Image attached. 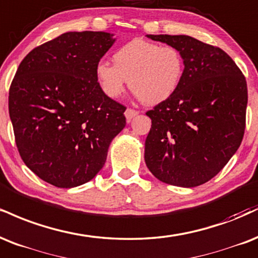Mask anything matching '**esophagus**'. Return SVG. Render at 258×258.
Returning a JSON list of instances; mask_svg holds the SVG:
<instances>
[{
  "instance_id": "esophagus-1",
  "label": "esophagus",
  "mask_w": 258,
  "mask_h": 258,
  "mask_svg": "<svg viewBox=\"0 0 258 258\" xmlns=\"http://www.w3.org/2000/svg\"><path fill=\"white\" fill-rule=\"evenodd\" d=\"M138 113L139 111L138 110H136V109H132V108H127V109L125 110V116H126V119H127V121H131L133 117H135L136 115H138Z\"/></svg>"
}]
</instances>
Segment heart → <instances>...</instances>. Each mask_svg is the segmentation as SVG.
Instances as JSON below:
<instances>
[{"label":"heart","instance_id":"obj_1","mask_svg":"<svg viewBox=\"0 0 258 258\" xmlns=\"http://www.w3.org/2000/svg\"><path fill=\"white\" fill-rule=\"evenodd\" d=\"M114 64L101 61L96 66L99 88L110 98L130 89L143 103L154 105L174 95L184 76V58L172 45L133 39L114 52Z\"/></svg>","mask_w":258,"mask_h":258}]
</instances>
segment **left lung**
Wrapping results in <instances>:
<instances>
[{
  "label": "left lung",
  "instance_id": "obj_1",
  "mask_svg": "<svg viewBox=\"0 0 258 258\" xmlns=\"http://www.w3.org/2000/svg\"><path fill=\"white\" fill-rule=\"evenodd\" d=\"M147 37L178 49L185 68L174 95L147 111L145 163L162 182L195 187L218 174L243 141L246 80L218 46L184 35Z\"/></svg>",
  "mask_w": 258,
  "mask_h": 258
}]
</instances>
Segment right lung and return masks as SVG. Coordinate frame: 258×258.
Wrapping results in <instances>:
<instances>
[{
	"instance_id": "obj_1",
	"label": "right lung",
	"mask_w": 258,
	"mask_h": 258,
	"mask_svg": "<svg viewBox=\"0 0 258 258\" xmlns=\"http://www.w3.org/2000/svg\"><path fill=\"white\" fill-rule=\"evenodd\" d=\"M115 39L66 32L31 50L9 89V116L24 163L62 188L95 178L126 125L125 105L104 95L96 66Z\"/></svg>"
}]
</instances>
